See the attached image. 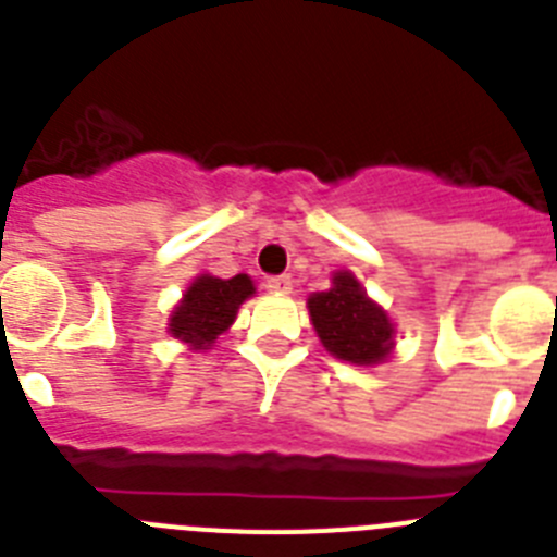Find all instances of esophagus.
Returning a JSON list of instances; mask_svg holds the SVG:
<instances>
[{
	"mask_svg": "<svg viewBox=\"0 0 557 557\" xmlns=\"http://www.w3.org/2000/svg\"><path fill=\"white\" fill-rule=\"evenodd\" d=\"M265 288L274 294H292L294 280L288 274H274V277H265Z\"/></svg>",
	"mask_w": 557,
	"mask_h": 557,
	"instance_id": "1",
	"label": "esophagus"
}]
</instances>
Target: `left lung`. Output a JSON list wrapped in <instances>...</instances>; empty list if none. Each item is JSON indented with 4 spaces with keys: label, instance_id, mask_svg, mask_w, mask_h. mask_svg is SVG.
Here are the masks:
<instances>
[{
    "label": "left lung",
    "instance_id": "left-lung-1",
    "mask_svg": "<svg viewBox=\"0 0 557 557\" xmlns=\"http://www.w3.org/2000/svg\"><path fill=\"white\" fill-rule=\"evenodd\" d=\"M322 345L350 364H379L393 350V322L364 294L350 272L333 274L331 292L308 299Z\"/></svg>",
    "mask_w": 557,
    "mask_h": 557
}]
</instances>
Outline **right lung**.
<instances>
[{"label": "right lung", "mask_w": 557, "mask_h": 557, "mask_svg": "<svg viewBox=\"0 0 557 557\" xmlns=\"http://www.w3.org/2000/svg\"><path fill=\"white\" fill-rule=\"evenodd\" d=\"M255 294V285L246 274H235L232 280L221 277H198L187 288L182 306L171 317V333L190 347H210L219 333L232 325L240 302Z\"/></svg>", "instance_id": "obj_1"}]
</instances>
